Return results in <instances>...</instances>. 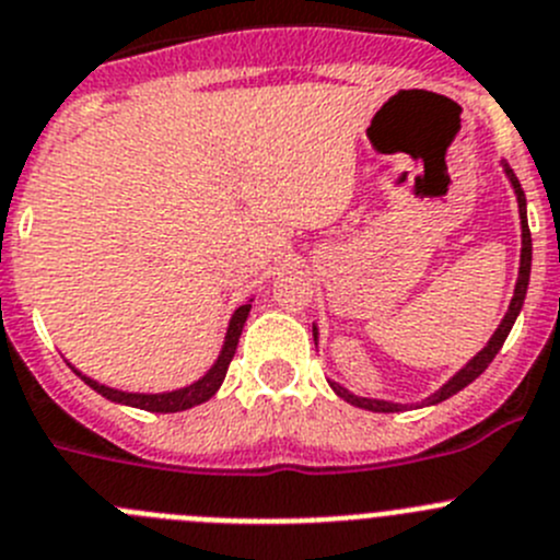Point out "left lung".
Here are the masks:
<instances>
[{"instance_id": "obj_1", "label": "left lung", "mask_w": 560, "mask_h": 560, "mask_svg": "<svg viewBox=\"0 0 560 560\" xmlns=\"http://www.w3.org/2000/svg\"><path fill=\"white\" fill-rule=\"evenodd\" d=\"M503 171L505 176H509L511 187H514V196H516V207H520V226H522V250H520V276H516V284H514V298H511L509 304V312L503 315V320H500L498 331L489 337V342L480 348L478 353H475L472 359H469L467 364H464L462 370H458L453 378H447L445 384L439 386L433 395H428L425 400H422L420 406H436L442 404V400L453 398L456 392H462L464 386L472 384L475 378H478L480 373H483L489 364H492V359L498 357V351L503 348L505 337H509L511 326H514V320L520 317L522 312V304H525V292H527V281H530V259H533V243H530V229H527V201H525V190H522L520 179H516L514 171L509 168V162H503ZM312 334H315V345H317V326H312ZM331 384V389L337 392L339 398L348 400L351 406H359V409H368V411H381V415H389V411H404L409 404H395V400H381V398H362V395H357V392L345 389L342 384H337V381H328Z\"/></svg>"}]
</instances>
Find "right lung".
Wrapping results in <instances>:
<instances>
[{
    "label": "right lung",
    "instance_id": "right-lung-1",
    "mask_svg": "<svg viewBox=\"0 0 560 560\" xmlns=\"http://www.w3.org/2000/svg\"><path fill=\"white\" fill-rule=\"evenodd\" d=\"M254 301V298H250ZM250 301H245L243 306H237L229 320L226 328V337H223V348L218 353L215 364L207 370L198 381L192 384L179 386V389H171V392H124V389H115V386L107 384H98V381L88 378L82 375L74 364H68V368L74 370L82 381H85L91 389H96L102 398L113 400V404H121V406H132V409H143V411H156V415H174V411H185L192 409L198 404H207L218 389H221L223 378H226V370L229 362L234 359V351H237V342H240V334H243L245 320H248V312H250Z\"/></svg>",
    "mask_w": 560,
    "mask_h": 560
}]
</instances>
